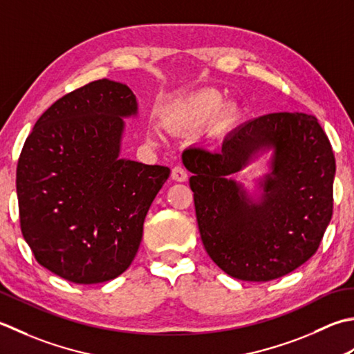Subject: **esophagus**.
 <instances>
[{"label": "esophagus", "instance_id": "esophagus-1", "mask_svg": "<svg viewBox=\"0 0 354 354\" xmlns=\"http://www.w3.org/2000/svg\"><path fill=\"white\" fill-rule=\"evenodd\" d=\"M171 177H172V180H176V182H186L187 172L183 167H176V168H172Z\"/></svg>", "mask_w": 354, "mask_h": 354}]
</instances>
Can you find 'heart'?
<instances>
[{
	"label": "heart",
	"mask_w": 354,
	"mask_h": 354,
	"mask_svg": "<svg viewBox=\"0 0 354 354\" xmlns=\"http://www.w3.org/2000/svg\"><path fill=\"white\" fill-rule=\"evenodd\" d=\"M223 105V95L217 90H201L180 100L169 111L168 124L172 129H191L205 125Z\"/></svg>",
	"instance_id": "1"
}]
</instances>
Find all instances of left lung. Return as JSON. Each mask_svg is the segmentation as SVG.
<instances>
[{
    "label": "left lung",
    "mask_w": 354,
    "mask_h": 354,
    "mask_svg": "<svg viewBox=\"0 0 354 354\" xmlns=\"http://www.w3.org/2000/svg\"><path fill=\"white\" fill-rule=\"evenodd\" d=\"M272 149L257 201L230 175ZM182 160L201 241L229 277L264 283L298 269L318 250L333 214V149L318 119L270 113L230 133L220 151L192 147Z\"/></svg>",
    "instance_id": "8db88e82"
}]
</instances>
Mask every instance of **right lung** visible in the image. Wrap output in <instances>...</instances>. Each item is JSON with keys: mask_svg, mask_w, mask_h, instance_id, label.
I'll return each mask as SVG.
<instances>
[{"mask_svg": "<svg viewBox=\"0 0 354 354\" xmlns=\"http://www.w3.org/2000/svg\"><path fill=\"white\" fill-rule=\"evenodd\" d=\"M136 114L125 84L99 79L57 99L21 151V232L36 261L70 283H105L129 268L169 177L167 167L119 157L124 118Z\"/></svg>", "mask_w": 354, "mask_h": 354, "instance_id": "right-lung-1", "label": "right lung"}]
</instances>
